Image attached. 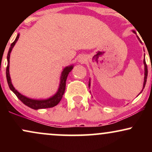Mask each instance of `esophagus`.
I'll return each instance as SVG.
<instances>
[{
	"label": "esophagus",
	"instance_id": "obj_1",
	"mask_svg": "<svg viewBox=\"0 0 152 152\" xmlns=\"http://www.w3.org/2000/svg\"><path fill=\"white\" fill-rule=\"evenodd\" d=\"M78 61L80 63V64H84L85 62L86 61V58L83 56H81L78 59Z\"/></svg>",
	"mask_w": 152,
	"mask_h": 152
}]
</instances>
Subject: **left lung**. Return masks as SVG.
Returning <instances> with one entry per match:
<instances>
[{
    "label": "left lung",
    "mask_w": 152,
    "mask_h": 152,
    "mask_svg": "<svg viewBox=\"0 0 152 152\" xmlns=\"http://www.w3.org/2000/svg\"><path fill=\"white\" fill-rule=\"evenodd\" d=\"M132 31H133V33H134V34L137 35V38H138V40H139V42L142 43V41H141L140 38H139V36H137V33H136V31H134V30ZM143 62H144V83H143V88H142V91H141L140 93H139V94L142 93L143 89H144V87H145V85H146V78H147L148 70H147V66H146V64L145 54H144V61H143ZM88 87H89V88L91 87V79H90V78H89V82H88ZM90 93H91V91H90ZM139 95H138V96H139Z\"/></svg>",
    "instance_id": "1"
}]
</instances>
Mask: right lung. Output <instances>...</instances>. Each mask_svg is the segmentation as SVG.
<instances>
[{
  "label": "right lung",
  "instance_id": "obj_1",
  "mask_svg": "<svg viewBox=\"0 0 152 152\" xmlns=\"http://www.w3.org/2000/svg\"><path fill=\"white\" fill-rule=\"evenodd\" d=\"M19 36H20V34H18L16 38H15V41L10 45V47L8 50V56H7V61H8V65H7L6 68V78L7 81H8V86H9L10 89L15 94L18 98L20 99L21 102L23 103L25 105H26L28 107L31 108V109L38 110V109H47V108H51L53 106H56L57 104L60 102V101L61 100L63 95L64 94L66 89V81L67 79L68 75L69 73L71 72V70L74 69V65H70L66 66L64 69H63L61 74L60 77V83H59V86L57 90L56 93L53 94L52 96L49 97L48 99H31L29 97L23 95L18 92V91L15 88V87L13 86V83H12L11 78L10 76V72H9V67H10V53H11L12 49L14 47V46L18 41Z\"/></svg>",
  "mask_w": 152,
  "mask_h": 152
}]
</instances>
